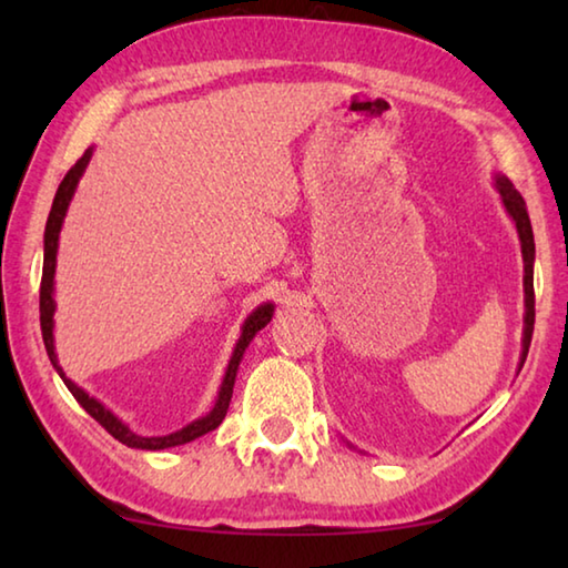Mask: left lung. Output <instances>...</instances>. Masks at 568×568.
<instances>
[{
	"label": "left lung",
	"mask_w": 568,
	"mask_h": 568,
	"mask_svg": "<svg viewBox=\"0 0 568 568\" xmlns=\"http://www.w3.org/2000/svg\"><path fill=\"white\" fill-rule=\"evenodd\" d=\"M498 192H501L504 205L508 210V215L514 217V223L518 227V237H521V253H524V291H526V328H524V353H521V365L528 355V345H531V335H534V321H536V297H534V230H531V220H528L526 213V203L511 182L506 178H498Z\"/></svg>",
	"instance_id": "8db88e82"
}]
</instances>
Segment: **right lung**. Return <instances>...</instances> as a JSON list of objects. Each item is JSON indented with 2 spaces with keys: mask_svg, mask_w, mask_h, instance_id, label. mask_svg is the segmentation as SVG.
<instances>
[{
  "mask_svg": "<svg viewBox=\"0 0 568 568\" xmlns=\"http://www.w3.org/2000/svg\"><path fill=\"white\" fill-rule=\"evenodd\" d=\"M92 158V150H84V155L74 162L67 172L64 180L60 182V187H57V195H54V203L50 210V217H47V227H44V267H42V285H40V323H42V341H44V348L47 355H50L52 365L60 373L64 386L70 388L72 396L77 398V403L90 413V416L100 423V426L108 430L110 436H114L120 440V444L130 446V448H148V450H160V448H172V446H180V444H190V440H195L200 436L210 434V430L217 428L220 423H223L225 413L230 408V398H233V386H235V373H237V365L240 358H243V351L247 348V343L253 341V335L265 328L267 323L273 318V305H261L257 311L250 315L243 325V335H240V341L235 345V353H233V361L227 365V373H225V381L223 386H220V396L215 408L207 413L205 418H200L195 423H190L178 434H170V436H160V438H145V436H138L132 434V430L124 426L122 420H118L112 416V413L98 403L94 398H90L88 393L82 388H77L70 378H64V373L60 365H57V355H54V338H52V315H54V297H52V285H54V263H57V240H60V227H62V220L67 213V205H70V200L74 195V187L77 182H80L84 168H88V162Z\"/></svg>",
  "mask_w": 568,
  "mask_h": 568,
  "instance_id": "obj_1",
  "label": "right lung"
}]
</instances>
